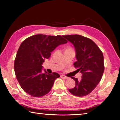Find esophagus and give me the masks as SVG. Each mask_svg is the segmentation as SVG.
Listing matches in <instances>:
<instances>
[{"label": "esophagus", "mask_w": 120, "mask_h": 120, "mask_svg": "<svg viewBox=\"0 0 120 120\" xmlns=\"http://www.w3.org/2000/svg\"><path fill=\"white\" fill-rule=\"evenodd\" d=\"M60 77H61V78H62V79H66V80L69 79L68 77H66V76H65L64 75H61L60 76Z\"/></svg>", "instance_id": "34e87169"}]
</instances>
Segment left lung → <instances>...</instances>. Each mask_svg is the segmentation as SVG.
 <instances>
[{
	"label": "left lung",
	"instance_id": "1",
	"mask_svg": "<svg viewBox=\"0 0 120 120\" xmlns=\"http://www.w3.org/2000/svg\"><path fill=\"white\" fill-rule=\"evenodd\" d=\"M73 45L77 61L74 67L82 73V78L72 77L75 86L69 91L73 95L84 97L96 88L104 70V58L101 50L91 39L78 34L63 36Z\"/></svg>",
	"mask_w": 120,
	"mask_h": 120
}]
</instances>
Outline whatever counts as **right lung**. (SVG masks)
<instances>
[{
  "label": "right lung",
  "instance_id": "obj_1",
  "mask_svg": "<svg viewBox=\"0 0 120 120\" xmlns=\"http://www.w3.org/2000/svg\"><path fill=\"white\" fill-rule=\"evenodd\" d=\"M68 41L61 36L36 34L25 39L17 51L14 63L15 74L20 86L34 97H40L50 92L54 82L60 75L49 74L42 64L58 45Z\"/></svg>",
  "mask_w": 120,
  "mask_h": 120
}]
</instances>
